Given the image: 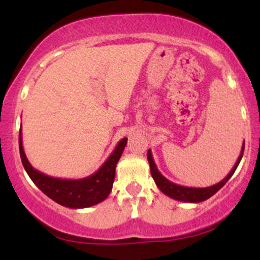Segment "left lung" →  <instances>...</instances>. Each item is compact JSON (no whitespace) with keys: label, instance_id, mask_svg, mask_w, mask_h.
Segmentation results:
<instances>
[{"label":"left lung","instance_id":"8db88e82","mask_svg":"<svg viewBox=\"0 0 260 260\" xmlns=\"http://www.w3.org/2000/svg\"><path fill=\"white\" fill-rule=\"evenodd\" d=\"M244 146H245V143H243L240 156L238 157L234 167H233L232 171L228 174V176L225 177L224 180L220 181V182L215 183V185L212 186H209V187H187V186L177 185V183H174L170 180H167L166 177L158 171V169H157L156 164H154L153 161V157H152L151 149H148V152H147V159H148L152 177H153L157 187H158L165 195H167L171 199H175V200L177 201H182V203H201V201L208 200V199L211 198L214 193H216L217 191L228 182V180L233 176V174L235 172V170H237L238 165H239L240 159H242L243 157Z\"/></svg>","mask_w":260,"mask_h":260}]
</instances>
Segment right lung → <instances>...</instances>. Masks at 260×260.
Segmentation results:
<instances>
[{"label":"right lung","mask_w":260,"mask_h":260,"mask_svg":"<svg viewBox=\"0 0 260 260\" xmlns=\"http://www.w3.org/2000/svg\"><path fill=\"white\" fill-rule=\"evenodd\" d=\"M125 145H127V138H122L115 146L111 156L102 165L101 169L90 176L79 180H67L48 176L34 169L23 151L21 129L20 136H18L21 161L30 179L51 200L70 209L89 208V206L102 203L108 198L113 187L115 166L124 151Z\"/></svg>","instance_id":"1"}]
</instances>
